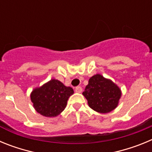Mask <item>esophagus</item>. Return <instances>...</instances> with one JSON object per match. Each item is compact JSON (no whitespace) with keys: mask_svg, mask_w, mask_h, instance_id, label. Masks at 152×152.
<instances>
[{"mask_svg":"<svg viewBox=\"0 0 152 152\" xmlns=\"http://www.w3.org/2000/svg\"><path fill=\"white\" fill-rule=\"evenodd\" d=\"M75 92L80 94V93L82 92V88L81 87H77V88H75Z\"/></svg>","mask_w":152,"mask_h":152,"instance_id":"esophagus-1","label":"esophagus"}]
</instances>
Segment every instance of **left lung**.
I'll list each match as a JSON object with an SVG mask.
<instances>
[{"instance_id": "left-lung-1", "label": "left lung", "mask_w": 152, "mask_h": 152, "mask_svg": "<svg viewBox=\"0 0 152 152\" xmlns=\"http://www.w3.org/2000/svg\"><path fill=\"white\" fill-rule=\"evenodd\" d=\"M82 94L92 110L100 113H107L117 107L122 91L110 79L96 74L89 79Z\"/></svg>"}]
</instances>
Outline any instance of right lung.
<instances>
[{"instance_id":"obj_1","label":"right lung","mask_w":152,"mask_h":152,"mask_svg":"<svg viewBox=\"0 0 152 152\" xmlns=\"http://www.w3.org/2000/svg\"><path fill=\"white\" fill-rule=\"evenodd\" d=\"M74 94L71 87H66L60 80L51 79L31 92L30 99L34 109L42 116L56 117L67 106L68 98Z\"/></svg>"}]
</instances>
